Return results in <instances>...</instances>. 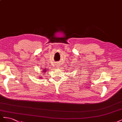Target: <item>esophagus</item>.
<instances>
[{
	"mask_svg": "<svg viewBox=\"0 0 122 122\" xmlns=\"http://www.w3.org/2000/svg\"><path fill=\"white\" fill-rule=\"evenodd\" d=\"M57 68H60V64H57Z\"/></svg>",
	"mask_w": 122,
	"mask_h": 122,
	"instance_id": "1",
	"label": "esophagus"
}]
</instances>
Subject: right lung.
I'll list each match as a JSON object with an SVG mask.
<instances>
[{
    "label": "right lung",
    "instance_id": "add662e5",
    "mask_svg": "<svg viewBox=\"0 0 122 122\" xmlns=\"http://www.w3.org/2000/svg\"><path fill=\"white\" fill-rule=\"evenodd\" d=\"M43 69H44V68H43ZM42 69V72H43L42 74H43V73H45V72H46V71H47V69ZM41 76V75H40ZM43 78V77H41V76H39V78Z\"/></svg>",
    "mask_w": 122,
    "mask_h": 122
}]
</instances>
